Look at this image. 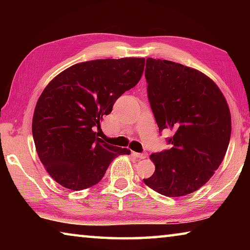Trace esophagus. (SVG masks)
Masks as SVG:
<instances>
[{
    "mask_svg": "<svg viewBox=\"0 0 250 250\" xmlns=\"http://www.w3.org/2000/svg\"><path fill=\"white\" fill-rule=\"evenodd\" d=\"M132 153L135 158H138V159H146L147 155L146 152H142V153H135V152H132Z\"/></svg>",
    "mask_w": 250,
    "mask_h": 250,
    "instance_id": "1",
    "label": "esophagus"
}]
</instances>
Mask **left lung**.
<instances>
[{"mask_svg":"<svg viewBox=\"0 0 250 250\" xmlns=\"http://www.w3.org/2000/svg\"><path fill=\"white\" fill-rule=\"evenodd\" d=\"M147 98L160 133L171 130L168 150L151 154L153 175L143 182L170 197L202 188L223 162L231 119L217 84L201 71L170 61L146 58Z\"/></svg>","mask_w":250,"mask_h":250,"instance_id":"1","label":"left lung"}]
</instances>
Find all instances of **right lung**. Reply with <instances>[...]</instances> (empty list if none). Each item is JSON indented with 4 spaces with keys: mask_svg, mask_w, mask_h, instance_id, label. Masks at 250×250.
<instances>
[{
    "mask_svg": "<svg viewBox=\"0 0 250 250\" xmlns=\"http://www.w3.org/2000/svg\"><path fill=\"white\" fill-rule=\"evenodd\" d=\"M145 58L97 59L62 71L37 101L32 132L46 171L73 191L96 185L125 147L105 143L96 135L100 120L117 99L142 77Z\"/></svg>",
    "mask_w": 250,
    "mask_h": 250,
    "instance_id": "right-lung-1",
    "label": "right lung"
}]
</instances>
